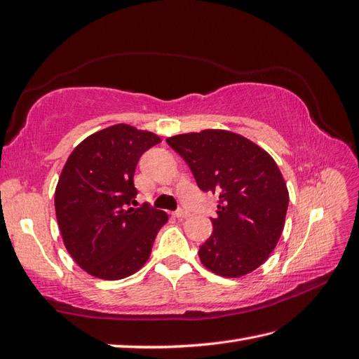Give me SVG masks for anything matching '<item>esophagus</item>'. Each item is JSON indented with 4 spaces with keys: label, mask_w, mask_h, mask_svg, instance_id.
Instances as JSON below:
<instances>
[{
    "label": "esophagus",
    "mask_w": 359,
    "mask_h": 359,
    "mask_svg": "<svg viewBox=\"0 0 359 359\" xmlns=\"http://www.w3.org/2000/svg\"><path fill=\"white\" fill-rule=\"evenodd\" d=\"M189 212L188 211H185V210H179V211H176L174 212V217H177L179 220H183V219H187V217H189Z\"/></svg>",
    "instance_id": "esophagus-1"
}]
</instances>
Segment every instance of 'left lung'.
<instances>
[{"label":"left lung","mask_w":359,"mask_h":359,"mask_svg":"<svg viewBox=\"0 0 359 359\" xmlns=\"http://www.w3.org/2000/svg\"><path fill=\"white\" fill-rule=\"evenodd\" d=\"M198 188L219 194L212 234L200 246L206 269L238 278L268 260L285 228L289 193L277 163L252 140L226 130L166 139Z\"/></svg>","instance_id":"obj_1"}]
</instances>
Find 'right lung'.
I'll return each mask as SVG.
<instances>
[{
    "instance_id": "obj_1",
    "label": "right lung",
    "mask_w": 359,
    "mask_h": 359,
    "mask_svg": "<svg viewBox=\"0 0 359 359\" xmlns=\"http://www.w3.org/2000/svg\"><path fill=\"white\" fill-rule=\"evenodd\" d=\"M151 131L127 123L88 136L67 159L55 189V211L67 251L87 273L121 280L147 263L168 215L135 205L136 165L159 144Z\"/></svg>"
}]
</instances>
